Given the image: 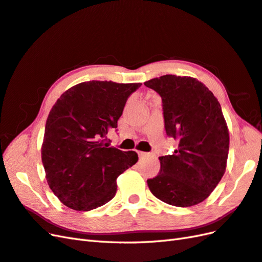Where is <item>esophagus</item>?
I'll list each match as a JSON object with an SVG mask.
<instances>
[{
    "label": "esophagus",
    "instance_id": "esophagus-1",
    "mask_svg": "<svg viewBox=\"0 0 262 262\" xmlns=\"http://www.w3.org/2000/svg\"><path fill=\"white\" fill-rule=\"evenodd\" d=\"M137 154H138V156H139L140 158L146 157L147 155H148V154H147V152H144V151H137Z\"/></svg>",
    "mask_w": 262,
    "mask_h": 262
}]
</instances>
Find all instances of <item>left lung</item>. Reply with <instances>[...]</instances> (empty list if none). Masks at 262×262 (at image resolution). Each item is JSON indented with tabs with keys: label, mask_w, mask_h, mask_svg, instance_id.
<instances>
[{
	"label": "left lung",
	"mask_w": 262,
	"mask_h": 262,
	"mask_svg": "<svg viewBox=\"0 0 262 262\" xmlns=\"http://www.w3.org/2000/svg\"><path fill=\"white\" fill-rule=\"evenodd\" d=\"M144 84L162 97L166 134L178 140L172 155L159 157L160 171L147 184L166 204L197 205L226 171L229 132L221 106L211 91L192 77L164 75Z\"/></svg>",
	"instance_id": "1"
}]
</instances>
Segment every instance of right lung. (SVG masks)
Here are the masks:
<instances>
[{"label":"right lung","instance_id":"obj_1","mask_svg":"<svg viewBox=\"0 0 262 262\" xmlns=\"http://www.w3.org/2000/svg\"><path fill=\"white\" fill-rule=\"evenodd\" d=\"M140 83L90 80L71 87L52 107L42 163L52 191L74 210L89 211L116 195V179L138 160L136 151L110 147L126 100Z\"/></svg>","mask_w":262,"mask_h":262}]
</instances>
